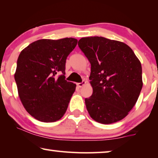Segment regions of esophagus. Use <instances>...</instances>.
I'll list each match as a JSON object with an SVG mask.
<instances>
[{"instance_id":"esophagus-1","label":"esophagus","mask_w":158,"mask_h":158,"mask_svg":"<svg viewBox=\"0 0 158 158\" xmlns=\"http://www.w3.org/2000/svg\"><path fill=\"white\" fill-rule=\"evenodd\" d=\"M86 83V81H82V82H79V83H77V85L79 87H82V86L84 85Z\"/></svg>"}]
</instances>
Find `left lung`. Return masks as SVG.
<instances>
[{
    "instance_id": "obj_1",
    "label": "left lung",
    "mask_w": 158,
    "mask_h": 158,
    "mask_svg": "<svg viewBox=\"0 0 158 158\" xmlns=\"http://www.w3.org/2000/svg\"><path fill=\"white\" fill-rule=\"evenodd\" d=\"M78 47L91 64L93 93L85 99L89 116L104 124L121 120L141 91L140 60L126 44L102 37L82 38Z\"/></svg>"
}]
</instances>
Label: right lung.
Instances as JSON below:
<instances>
[{
	"label": "right lung",
	"instance_id": "add662e5",
	"mask_svg": "<svg viewBox=\"0 0 158 158\" xmlns=\"http://www.w3.org/2000/svg\"><path fill=\"white\" fill-rule=\"evenodd\" d=\"M77 40H40L20 52L15 73L18 94L27 111L42 122L64 115L76 84L65 81V62Z\"/></svg>",
	"mask_w": 158,
	"mask_h": 158
}]
</instances>
